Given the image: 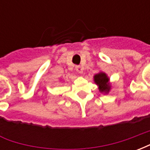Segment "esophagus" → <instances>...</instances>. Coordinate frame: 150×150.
Instances as JSON below:
<instances>
[{
  "label": "esophagus",
  "instance_id": "1",
  "mask_svg": "<svg viewBox=\"0 0 150 150\" xmlns=\"http://www.w3.org/2000/svg\"><path fill=\"white\" fill-rule=\"evenodd\" d=\"M75 70H76V71L79 72V73H80V74H82V73L83 72V67H81V66H77V67H75Z\"/></svg>",
  "mask_w": 150,
  "mask_h": 150
}]
</instances>
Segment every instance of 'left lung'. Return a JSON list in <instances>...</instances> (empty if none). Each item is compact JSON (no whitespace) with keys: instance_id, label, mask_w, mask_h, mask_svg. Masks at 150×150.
<instances>
[{"instance_id":"obj_1","label":"left lung","mask_w":150,"mask_h":150,"mask_svg":"<svg viewBox=\"0 0 150 150\" xmlns=\"http://www.w3.org/2000/svg\"><path fill=\"white\" fill-rule=\"evenodd\" d=\"M93 79L96 84L97 85L99 91L103 94H108L112 88L110 79L104 71H100L93 76Z\"/></svg>"}]
</instances>
